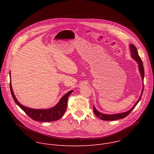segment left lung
Instances as JSON below:
<instances>
[{
    "mask_svg": "<svg viewBox=\"0 0 154 154\" xmlns=\"http://www.w3.org/2000/svg\"><path fill=\"white\" fill-rule=\"evenodd\" d=\"M129 48H130V52H131V57H132V58L138 63V69L141 77V79H142V82H143L144 80V67H143V61L141 60V59L140 58L137 48L136 47L131 45H129ZM144 85V84H143ZM143 90H144V86H143V89L141 91V93L140 95V98L138 99V100L137 101V102L135 103V104L134 105V106L131 108V109H128V111L125 112H123V113H116V114H112V115H107V114H103L102 113L100 112H99L97 109L95 108L94 105L93 106V111L94 114L96 115V116H97L99 119L103 120V121H115V120H118V119H122L125 118L127 116H128L130 113L133 110V109L135 108V107L136 106V105L138 104V103L139 102V101L140 100L141 96L143 95Z\"/></svg>",
    "mask_w": 154,
    "mask_h": 154,
    "instance_id": "obj_1",
    "label": "left lung"
}]
</instances>
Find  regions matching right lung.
<instances>
[{
  "label": "right lung",
  "mask_w": 154,
  "mask_h": 154,
  "mask_svg": "<svg viewBox=\"0 0 154 154\" xmlns=\"http://www.w3.org/2000/svg\"><path fill=\"white\" fill-rule=\"evenodd\" d=\"M10 86L12 97L16 103L30 118L36 121L39 122H52L60 119L63 116L66 112V109L68 97L73 92V90L69 91L60 99L57 104L52 108L48 109H34L25 106L24 105L20 103L14 94L11 81L10 83Z\"/></svg>",
  "instance_id": "add662e5"
}]
</instances>
